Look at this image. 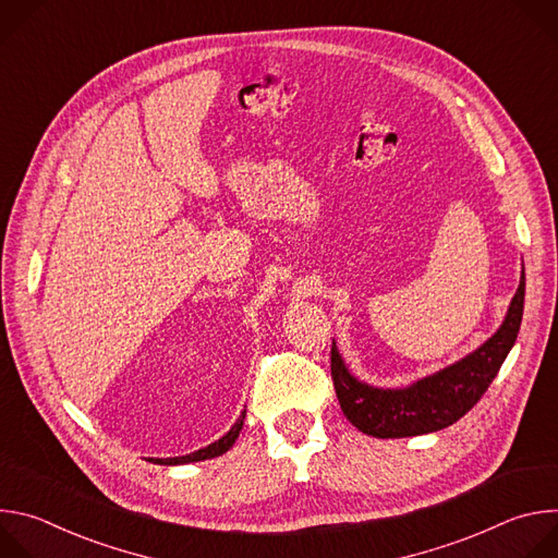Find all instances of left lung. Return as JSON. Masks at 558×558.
<instances>
[{
  "instance_id": "left-lung-1",
  "label": "left lung",
  "mask_w": 558,
  "mask_h": 558,
  "mask_svg": "<svg viewBox=\"0 0 558 558\" xmlns=\"http://www.w3.org/2000/svg\"><path fill=\"white\" fill-rule=\"evenodd\" d=\"M525 300V271L501 327L472 353L402 388H379L357 379L333 340L331 375L347 420L377 439L437 433L461 420L497 377L517 342Z\"/></svg>"
}]
</instances>
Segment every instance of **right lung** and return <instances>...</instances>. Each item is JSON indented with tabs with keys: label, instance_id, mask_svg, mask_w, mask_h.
Wrapping results in <instances>:
<instances>
[{
	"label": "right lung",
	"instance_id": "add662e5",
	"mask_svg": "<svg viewBox=\"0 0 558 558\" xmlns=\"http://www.w3.org/2000/svg\"><path fill=\"white\" fill-rule=\"evenodd\" d=\"M245 413H247V411L241 413V417L235 420V424H233L218 441H214V444H209V446H205V448H201V450H196V452L183 454V457H168V459H154V457H151V461H154V463H161V465H183V463H194V461H205V459L220 457L222 452H227V450L235 444L238 435H241L243 422H245Z\"/></svg>",
	"mask_w": 558,
	"mask_h": 558
}]
</instances>
